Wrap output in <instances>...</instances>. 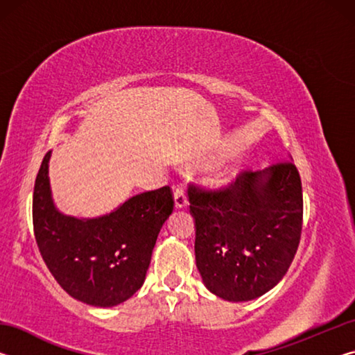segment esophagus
Listing matches in <instances>:
<instances>
[{
	"mask_svg": "<svg viewBox=\"0 0 355 355\" xmlns=\"http://www.w3.org/2000/svg\"><path fill=\"white\" fill-rule=\"evenodd\" d=\"M173 200H175V208H183L188 203V197H186V192L182 186H177L175 192H173Z\"/></svg>",
	"mask_w": 355,
	"mask_h": 355,
	"instance_id": "34e87169",
	"label": "esophagus"
}]
</instances>
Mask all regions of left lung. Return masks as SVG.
<instances>
[{"label":"left lung","mask_w":355,"mask_h":355,"mask_svg":"<svg viewBox=\"0 0 355 355\" xmlns=\"http://www.w3.org/2000/svg\"><path fill=\"white\" fill-rule=\"evenodd\" d=\"M196 264L209 291L230 302L263 296L284 279L302 232V183L288 158L241 173L219 191L191 184Z\"/></svg>","instance_id":"1"}]
</instances>
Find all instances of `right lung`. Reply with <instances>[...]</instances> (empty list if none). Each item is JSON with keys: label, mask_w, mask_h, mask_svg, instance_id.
Segmentation results:
<instances>
[{"label": "right lung", "mask_w": 355, "mask_h": 355, "mask_svg": "<svg viewBox=\"0 0 355 355\" xmlns=\"http://www.w3.org/2000/svg\"><path fill=\"white\" fill-rule=\"evenodd\" d=\"M45 155L35 178V243L53 277L71 297L94 307L125 302L146 280L156 238L173 209L169 186L133 196L94 219L65 216L55 207Z\"/></svg>", "instance_id": "1"}]
</instances>
